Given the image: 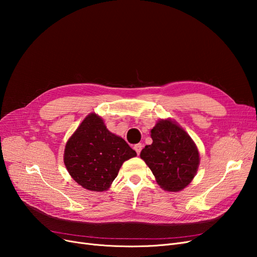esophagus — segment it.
<instances>
[{
  "label": "esophagus",
  "mask_w": 257,
  "mask_h": 257,
  "mask_svg": "<svg viewBox=\"0 0 257 257\" xmlns=\"http://www.w3.org/2000/svg\"><path fill=\"white\" fill-rule=\"evenodd\" d=\"M142 149H143V145H142V144H137V145H135V146H134V150L136 151V153H137V154L141 153Z\"/></svg>",
  "instance_id": "34e87169"
}]
</instances>
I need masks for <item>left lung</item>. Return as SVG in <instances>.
Here are the masks:
<instances>
[{
	"label": "left lung",
	"instance_id": "left-lung-1",
	"mask_svg": "<svg viewBox=\"0 0 257 257\" xmlns=\"http://www.w3.org/2000/svg\"><path fill=\"white\" fill-rule=\"evenodd\" d=\"M153 143L146 146L141 158L157 182L168 192L182 191L195 177L199 165L197 147L175 121L160 120L151 130Z\"/></svg>",
	"mask_w": 257,
	"mask_h": 257
}]
</instances>
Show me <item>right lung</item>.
<instances>
[{"instance_id": "1", "label": "right lung", "mask_w": 257, "mask_h": 257, "mask_svg": "<svg viewBox=\"0 0 257 257\" xmlns=\"http://www.w3.org/2000/svg\"><path fill=\"white\" fill-rule=\"evenodd\" d=\"M136 155L123 138L107 130L100 116L90 113L66 143L64 164L82 188L103 192L110 188L123 163Z\"/></svg>"}]
</instances>
